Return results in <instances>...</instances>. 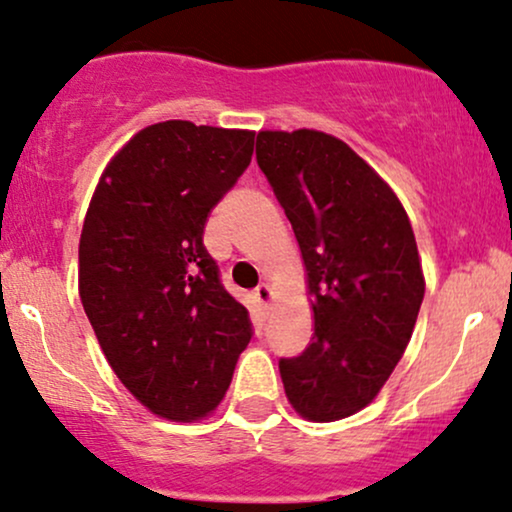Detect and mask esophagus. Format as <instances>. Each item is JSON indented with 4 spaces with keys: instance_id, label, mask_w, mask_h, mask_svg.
<instances>
[{
    "instance_id": "1",
    "label": "esophagus",
    "mask_w": 512,
    "mask_h": 512,
    "mask_svg": "<svg viewBox=\"0 0 512 512\" xmlns=\"http://www.w3.org/2000/svg\"><path fill=\"white\" fill-rule=\"evenodd\" d=\"M255 300L264 307V310H269V305H272V300H274L272 286H269V283H260V286H257V291H255Z\"/></svg>"
}]
</instances>
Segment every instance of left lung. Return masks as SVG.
<instances>
[{
	"label": "left lung",
	"mask_w": 512,
	"mask_h": 512,
	"mask_svg": "<svg viewBox=\"0 0 512 512\" xmlns=\"http://www.w3.org/2000/svg\"><path fill=\"white\" fill-rule=\"evenodd\" d=\"M257 164L291 221L315 334L281 360L288 403L310 422L367 408L408 348L424 298L410 219L389 183L334 135L257 133Z\"/></svg>",
	"instance_id": "left-lung-1"
}]
</instances>
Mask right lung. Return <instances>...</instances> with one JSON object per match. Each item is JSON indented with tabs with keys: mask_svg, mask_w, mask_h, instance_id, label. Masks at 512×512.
Returning a JSON list of instances; mask_svg holds the SVG:
<instances>
[{
	"mask_svg": "<svg viewBox=\"0 0 512 512\" xmlns=\"http://www.w3.org/2000/svg\"><path fill=\"white\" fill-rule=\"evenodd\" d=\"M252 147L243 128L152 123L112 157L85 214L80 303L121 384L164 420L212 415L250 343L202 233Z\"/></svg>",
	"mask_w": 512,
	"mask_h": 512,
	"instance_id": "add662e5",
	"label": "right lung"
}]
</instances>
